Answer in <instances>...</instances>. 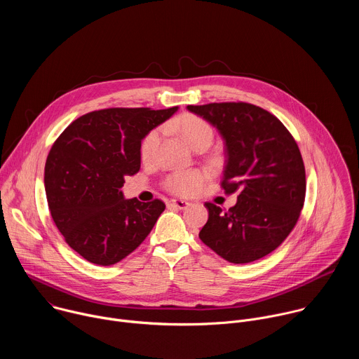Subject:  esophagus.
Here are the masks:
<instances>
[{"mask_svg": "<svg viewBox=\"0 0 359 359\" xmlns=\"http://www.w3.org/2000/svg\"><path fill=\"white\" fill-rule=\"evenodd\" d=\"M169 204H170V206L179 209V210H184V209H187V208L190 206V203H187V201H184V200H176V198L170 200Z\"/></svg>", "mask_w": 359, "mask_h": 359, "instance_id": "esophagus-1", "label": "esophagus"}]
</instances>
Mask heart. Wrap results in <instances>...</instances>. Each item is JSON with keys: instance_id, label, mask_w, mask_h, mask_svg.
Wrapping results in <instances>:
<instances>
[{"instance_id": "b5f03b06", "label": "heart", "mask_w": 359, "mask_h": 359, "mask_svg": "<svg viewBox=\"0 0 359 359\" xmlns=\"http://www.w3.org/2000/svg\"><path fill=\"white\" fill-rule=\"evenodd\" d=\"M172 126L182 135L186 143L193 149L200 144L210 146L213 140V130L210 125L194 115L183 114L173 121ZM159 139H161V132L158 129H153L144 136L140 144V158L143 161H149L153 156V153H155V149L159 143ZM206 179H208V175L203 170L177 172L170 175L166 179L165 186L168 190H170L175 194L186 196L193 193L197 187H200V184Z\"/></svg>"}]
</instances>
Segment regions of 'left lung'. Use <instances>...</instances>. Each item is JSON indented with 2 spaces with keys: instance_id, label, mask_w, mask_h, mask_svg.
Returning <instances> with one entry per match:
<instances>
[{
  "instance_id": "left-lung-1",
  "label": "left lung",
  "mask_w": 359,
  "mask_h": 359,
  "mask_svg": "<svg viewBox=\"0 0 359 359\" xmlns=\"http://www.w3.org/2000/svg\"><path fill=\"white\" fill-rule=\"evenodd\" d=\"M187 111L217 129L226 144L223 189L238 193L227 212L206 203L209 220L200 240L233 264L274 251L294 229L305 198L299 149L270 112L244 102L189 105Z\"/></svg>"
}]
</instances>
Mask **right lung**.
I'll use <instances>...</instances> for the list:
<instances>
[{
	"mask_svg": "<svg viewBox=\"0 0 359 359\" xmlns=\"http://www.w3.org/2000/svg\"><path fill=\"white\" fill-rule=\"evenodd\" d=\"M177 109L90 112L72 122L50 149L43 176L50 216L69 247L89 263L123 260L165 210L161 200L125 198L122 186L140 169L144 136Z\"/></svg>",
	"mask_w": 359,
	"mask_h": 359,
	"instance_id": "right-lung-1",
	"label": "right lung"
}]
</instances>
